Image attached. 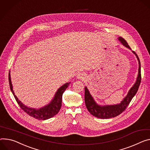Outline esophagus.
Wrapping results in <instances>:
<instances>
[{"instance_id": "esophagus-1", "label": "esophagus", "mask_w": 150, "mask_h": 150, "mask_svg": "<svg viewBox=\"0 0 150 150\" xmlns=\"http://www.w3.org/2000/svg\"><path fill=\"white\" fill-rule=\"evenodd\" d=\"M77 78H78V79H82V80H84L85 78H86L84 77V76L83 74H78V76H77Z\"/></svg>"}]
</instances>
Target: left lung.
I'll use <instances>...</instances> for the list:
<instances>
[{
	"label": "left lung",
	"mask_w": 150,
	"mask_h": 150,
	"mask_svg": "<svg viewBox=\"0 0 150 150\" xmlns=\"http://www.w3.org/2000/svg\"><path fill=\"white\" fill-rule=\"evenodd\" d=\"M118 40L121 42V44L125 45L126 47L131 50L130 46L128 45L126 40L121 37L118 38ZM133 54H135L139 62V69H138V75L137 79V81L133 85V86L130 89L127 96L120 103L113 105H104L100 106L96 103L91 96L88 90L86 87H85V103L86 106L89 112L93 116L103 119L110 118L115 117L123 112L129 105L132 98L137 94L139 87L141 81V63L139 59L134 51H132Z\"/></svg>",
	"instance_id": "1"
}]
</instances>
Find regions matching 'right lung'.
<instances>
[{
  "label": "right lung",
  "mask_w": 150,
  "mask_h": 150,
  "mask_svg": "<svg viewBox=\"0 0 150 150\" xmlns=\"http://www.w3.org/2000/svg\"><path fill=\"white\" fill-rule=\"evenodd\" d=\"M9 87L10 89L14 96L17 102L20 106V108L22 110L29 115L30 116L38 119V120H45L49 119L54 115H56L60 111L61 106H62V95L65 91V90L69 86L70 83H67L62 87H60L58 90L57 91L56 93L55 94L53 99L51 100V102L47 105L39 109H35L32 108H29L28 106H25L23 103L21 102L18 100V99L17 98V96L15 95L14 92L12 89V86L11 81V76H10V71L9 73Z\"/></svg>",
  "instance_id": "1"
}]
</instances>
